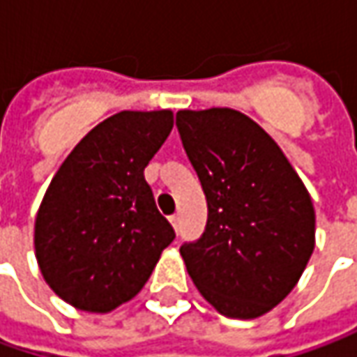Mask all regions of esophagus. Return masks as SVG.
Wrapping results in <instances>:
<instances>
[{
  "label": "esophagus",
  "mask_w": 357,
  "mask_h": 357,
  "mask_svg": "<svg viewBox=\"0 0 357 357\" xmlns=\"http://www.w3.org/2000/svg\"><path fill=\"white\" fill-rule=\"evenodd\" d=\"M169 220H171L172 228L176 230V228H178V214H172V216H171V218H169Z\"/></svg>",
  "instance_id": "esophagus-1"
}]
</instances>
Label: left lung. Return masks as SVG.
I'll list each match as a JSON object with an SVG mask.
<instances>
[{"instance_id":"obj_1","label":"left lung","mask_w":357,"mask_h":357,"mask_svg":"<svg viewBox=\"0 0 357 357\" xmlns=\"http://www.w3.org/2000/svg\"><path fill=\"white\" fill-rule=\"evenodd\" d=\"M176 127L208 204L200 240L181 246L218 314L254 320L294 290L316 246L308 188L276 141L244 113L183 109Z\"/></svg>"}]
</instances>
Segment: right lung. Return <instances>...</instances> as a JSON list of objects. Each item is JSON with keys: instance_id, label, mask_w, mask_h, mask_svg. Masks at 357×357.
I'll return each mask as SVG.
<instances>
[{"instance_id": "obj_1", "label": "right lung", "mask_w": 357, "mask_h": 357, "mask_svg": "<svg viewBox=\"0 0 357 357\" xmlns=\"http://www.w3.org/2000/svg\"><path fill=\"white\" fill-rule=\"evenodd\" d=\"M172 125L171 109L111 115L51 178L35 216V258L49 288L73 308L107 314L132 300L174 240L144 181Z\"/></svg>"}]
</instances>
